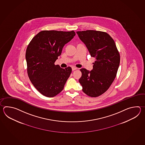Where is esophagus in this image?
<instances>
[{
    "label": "esophagus",
    "mask_w": 145,
    "mask_h": 145,
    "mask_svg": "<svg viewBox=\"0 0 145 145\" xmlns=\"http://www.w3.org/2000/svg\"><path fill=\"white\" fill-rule=\"evenodd\" d=\"M76 69H77V67H72V71H75V70H76Z\"/></svg>",
    "instance_id": "1"
}]
</instances>
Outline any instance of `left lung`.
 Masks as SVG:
<instances>
[{"label": "left lung", "instance_id": "obj_1", "mask_svg": "<svg viewBox=\"0 0 145 145\" xmlns=\"http://www.w3.org/2000/svg\"><path fill=\"white\" fill-rule=\"evenodd\" d=\"M77 34L96 59L92 71L80 69L82 76L79 81L83 92L96 97L104 93L114 81L120 62V54L114 39L105 32L87 30Z\"/></svg>", "mask_w": 145, "mask_h": 145}]
</instances>
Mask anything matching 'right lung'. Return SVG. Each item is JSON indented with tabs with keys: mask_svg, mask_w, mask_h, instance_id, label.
Wrapping results in <instances>:
<instances>
[{
	"mask_svg": "<svg viewBox=\"0 0 145 145\" xmlns=\"http://www.w3.org/2000/svg\"><path fill=\"white\" fill-rule=\"evenodd\" d=\"M76 35L74 31H42L28 45L26 60L28 77L35 88L48 97L57 95L70 76L71 67L62 68L54 63L65 44Z\"/></svg>",
	"mask_w": 145,
	"mask_h": 145,
	"instance_id": "obj_1",
	"label": "right lung"
}]
</instances>
